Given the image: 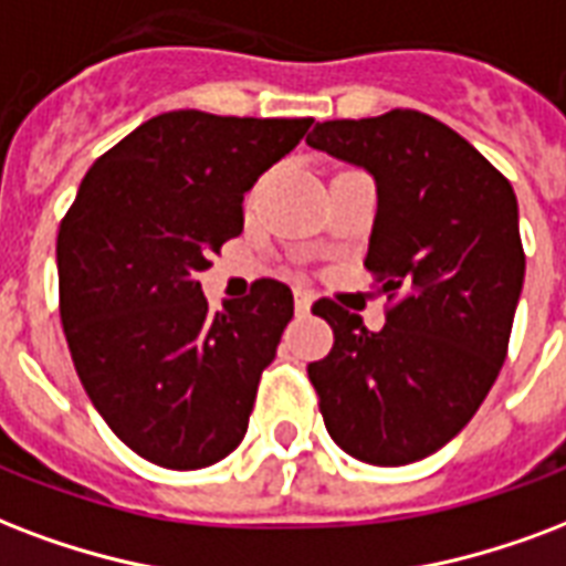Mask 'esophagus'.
<instances>
[{
  "mask_svg": "<svg viewBox=\"0 0 566 566\" xmlns=\"http://www.w3.org/2000/svg\"><path fill=\"white\" fill-rule=\"evenodd\" d=\"M312 302H314L312 293H308V291H296V312L305 314V312H308V308H312Z\"/></svg>",
  "mask_w": 566,
  "mask_h": 566,
  "instance_id": "1",
  "label": "esophagus"
}]
</instances>
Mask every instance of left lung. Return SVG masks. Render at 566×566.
<instances>
[{"label":"left lung","instance_id":"8db88e82","mask_svg":"<svg viewBox=\"0 0 566 566\" xmlns=\"http://www.w3.org/2000/svg\"><path fill=\"white\" fill-rule=\"evenodd\" d=\"M308 145L377 184L365 266L391 308L368 332L332 300L335 344L308 365L329 437L374 465L424 460L463 430L507 356L525 252L511 180L416 109L314 124Z\"/></svg>","mask_w":566,"mask_h":566}]
</instances>
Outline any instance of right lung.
Wrapping results in <instances>:
<instances>
[{
    "label": "right lung",
    "mask_w": 566,
    "mask_h": 566,
    "mask_svg": "<svg viewBox=\"0 0 566 566\" xmlns=\"http://www.w3.org/2000/svg\"><path fill=\"white\" fill-rule=\"evenodd\" d=\"M314 118L163 112L106 150L59 228V312L112 433L166 469L219 463L245 437L293 293L258 279L210 312L198 273L243 231V196Z\"/></svg>",
    "instance_id": "right-lung-1"
}]
</instances>
